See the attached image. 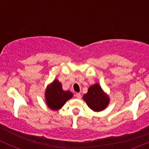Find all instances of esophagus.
Segmentation results:
<instances>
[{"instance_id":"1","label":"esophagus","mask_w":149,"mask_h":149,"mask_svg":"<svg viewBox=\"0 0 149 149\" xmlns=\"http://www.w3.org/2000/svg\"><path fill=\"white\" fill-rule=\"evenodd\" d=\"M76 97L77 99H79V100H80V99L81 98V94H79V93H77V94H76Z\"/></svg>"}]
</instances>
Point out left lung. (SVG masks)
I'll list each match as a JSON object with an SVG mask.
<instances>
[{
    "label": "left lung",
    "instance_id": "left-lung-1",
    "mask_svg": "<svg viewBox=\"0 0 149 149\" xmlns=\"http://www.w3.org/2000/svg\"><path fill=\"white\" fill-rule=\"evenodd\" d=\"M83 100L88 107L94 112L104 110L109 103V96L103 91L99 84H94L88 88L86 94L83 96Z\"/></svg>",
    "mask_w": 149,
    "mask_h": 149
}]
</instances>
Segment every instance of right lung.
Listing matches in <instances>:
<instances>
[{"label":"right lung","instance_id":"obj_1","mask_svg":"<svg viewBox=\"0 0 149 149\" xmlns=\"http://www.w3.org/2000/svg\"><path fill=\"white\" fill-rule=\"evenodd\" d=\"M73 93L64 91L62 84L58 79H55L47 86L45 97L47 105L52 110H58L63 107L68 100L73 97Z\"/></svg>","mask_w":149,"mask_h":149}]
</instances>
